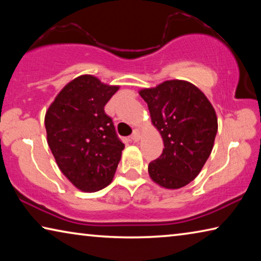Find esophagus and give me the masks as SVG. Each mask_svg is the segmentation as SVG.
<instances>
[{"label": "esophagus", "instance_id": "obj_1", "mask_svg": "<svg viewBox=\"0 0 261 261\" xmlns=\"http://www.w3.org/2000/svg\"><path fill=\"white\" fill-rule=\"evenodd\" d=\"M140 139V132L138 129H135L134 130V134L131 135V140L135 141V143H137Z\"/></svg>", "mask_w": 261, "mask_h": 261}]
</instances>
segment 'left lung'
<instances>
[{"label":"left lung","instance_id":"1","mask_svg":"<svg viewBox=\"0 0 261 261\" xmlns=\"http://www.w3.org/2000/svg\"><path fill=\"white\" fill-rule=\"evenodd\" d=\"M163 139L162 154L148 165L154 182L179 189L197 177L213 149L218 118L205 94L185 81H167L139 92Z\"/></svg>","mask_w":261,"mask_h":261}]
</instances>
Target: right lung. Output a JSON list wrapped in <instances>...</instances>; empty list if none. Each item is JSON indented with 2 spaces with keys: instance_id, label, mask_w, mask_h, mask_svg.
I'll list each match as a JSON object with an SVG mask.
<instances>
[{
  "instance_id": "1",
  "label": "right lung",
  "mask_w": 261,
  "mask_h": 261,
  "mask_svg": "<svg viewBox=\"0 0 261 261\" xmlns=\"http://www.w3.org/2000/svg\"><path fill=\"white\" fill-rule=\"evenodd\" d=\"M117 90L84 74L63 87L46 113L47 141L57 166L82 191L107 187L121 160L124 144L105 113Z\"/></svg>"
}]
</instances>
